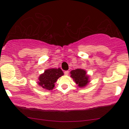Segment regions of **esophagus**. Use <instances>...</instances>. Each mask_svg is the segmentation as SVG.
<instances>
[{
	"mask_svg": "<svg viewBox=\"0 0 129 129\" xmlns=\"http://www.w3.org/2000/svg\"><path fill=\"white\" fill-rule=\"evenodd\" d=\"M64 74H65V75H68L69 74V71H65Z\"/></svg>",
	"mask_w": 129,
	"mask_h": 129,
	"instance_id": "1",
	"label": "esophagus"
}]
</instances>
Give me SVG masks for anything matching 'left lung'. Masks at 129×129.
<instances>
[{
	"label": "left lung",
	"instance_id": "left-lung-1",
	"mask_svg": "<svg viewBox=\"0 0 129 129\" xmlns=\"http://www.w3.org/2000/svg\"><path fill=\"white\" fill-rule=\"evenodd\" d=\"M71 77L73 78L78 87H84L88 84L89 81V76L86 74V72L83 69H78L71 71Z\"/></svg>",
	"mask_w": 129,
	"mask_h": 129
}]
</instances>
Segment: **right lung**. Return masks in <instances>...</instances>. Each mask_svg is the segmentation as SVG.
<instances>
[{
    "label": "right lung",
    "mask_w": 129,
    "mask_h": 129,
    "mask_svg": "<svg viewBox=\"0 0 129 129\" xmlns=\"http://www.w3.org/2000/svg\"><path fill=\"white\" fill-rule=\"evenodd\" d=\"M63 75V72L60 68L47 69L39 76L38 84L44 89L53 90L57 79Z\"/></svg>",
    "instance_id": "add662e5"
}]
</instances>
